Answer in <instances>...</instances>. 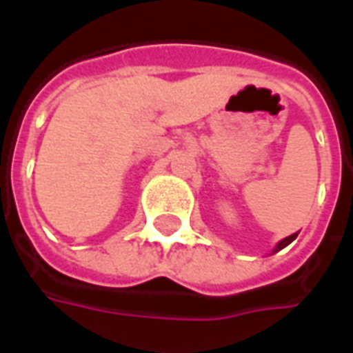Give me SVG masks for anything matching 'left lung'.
I'll use <instances>...</instances> for the list:
<instances>
[{
    "label": "left lung",
    "instance_id": "1",
    "mask_svg": "<svg viewBox=\"0 0 353 353\" xmlns=\"http://www.w3.org/2000/svg\"><path fill=\"white\" fill-rule=\"evenodd\" d=\"M295 238H296V234H291V236L283 238V240H281L280 244L276 245V250H274V252H280L281 248H285V245H288V244H291V242H293V240H295Z\"/></svg>",
    "mask_w": 353,
    "mask_h": 353
}]
</instances>
